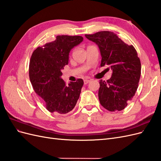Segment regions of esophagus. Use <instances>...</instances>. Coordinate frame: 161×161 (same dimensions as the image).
<instances>
[{
  "label": "esophagus",
  "mask_w": 161,
  "mask_h": 161,
  "mask_svg": "<svg viewBox=\"0 0 161 161\" xmlns=\"http://www.w3.org/2000/svg\"><path fill=\"white\" fill-rule=\"evenodd\" d=\"M89 82H90V80H89V79H85V80H84V84H85V85L88 84Z\"/></svg>",
  "instance_id": "esophagus-1"
}]
</instances>
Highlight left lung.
Here are the masks:
<instances>
[{
	"instance_id": "8db88e82",
	"label": "left lung",
	"mask_w": 161,
	"mask_h": 161,
	"mask_svg": "<svg viewBox=\"0 0 161 161\" xmlns=\"http://www.w3.org/2000/svg\"><path fill=\"white\" fill-rule=\"evenodd\" d=\"M85 37L99 46L101 66L108 65L113 70L109 80L99 82L101 105L110 111L123 110L138 86L141 63L137 52L111 31H99Z\"/></svg>"
}]
</instances>
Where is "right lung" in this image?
I'll use <instances>...</instances> for the list:
<instances>
[{
    "label": "right lung",
    "instance_id": "right-lung-1",
    "mask_svg": "<svg viewBox=\"0 0 161 161\" xmlns=\"http://www.w3.org/2000/svg\"><path fill=\"white\" fill-rule=\"evenodd\" d=\"M83 40L82 36H58L56 40L33 52L29 75L33 88L51 113L66 114L75 107L84 82L81 79L66 85L62 70L69 64V53Z\"/></svg>",
    "mask_w": 161,
    "mask_h": 161
}]
</instances>
